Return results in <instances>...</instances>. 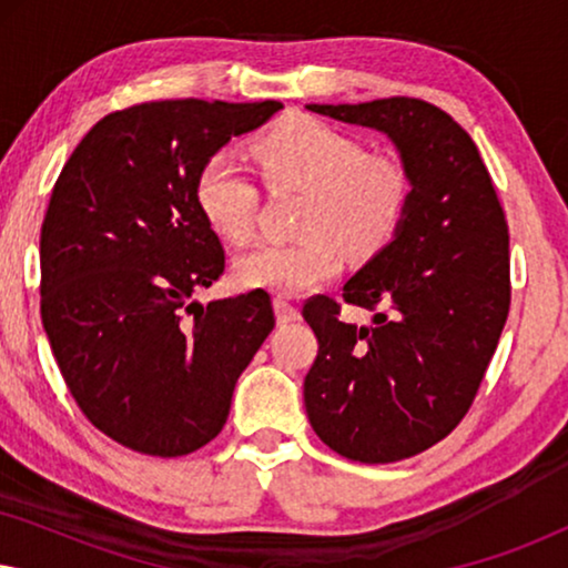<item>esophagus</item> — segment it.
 <instances>
[{"mask_svg":"<svg viewBox=\"0 0 568 568\" xmlns=\"http://www.w3.org/2000/svg\"><path fill=\"white\" fill-rule=\"evenodd\" d=\"M274 313H276V323H282V325L300 321L297 305H292V302L284 300V297H276L274 300Z\"/></svg>","mask_w":568,"mask_h":568,"instance_id":"1","label":"esophagus"}]
</instances>
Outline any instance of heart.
I'll return each instance as SVG.
<instances>
[{
  "label": "heart",
  "mask_w": 568,
  "mask_h": 568,
  "mask_svg": "<svg viewBox=\"0 0 568 568\" xmlns=\"http://www.w3.org/2000/svg\"><path fill=\"white\" fill-rule=\"evenodd\" d=\"M268 185L307 193L300 243H263L240 255L232 278L243 290L305 294L341 271V253L367 261L385 251L406 220L414 181L395 154L367 152L359 139L313 115H286L253 144ZM199 214L216 235H253L258 193L235 160L212 154L193 181Z\"/></svg>",
  "instance_id": "1"
}]
</instances>
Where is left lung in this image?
<instances>
[{
	"mask_svg": "<svg viewBox=\"0 0 568 568\" xmlns=\"http://www.w3.org/2000/svg\"><path fill=\"white\" fill-rule=\"evenodd\" d=\"M375 129L398 150L414 193L393 243L344 284L372 325L341 305L302 310L317 336L305 408L317 437L348 460L414 457L460 424L509 313V232L491 175L460 123L416 98L307 105Z\"/></svg>",
	"mask_w": 568,
	"mask_h": 568,
	"instance_id": "1",
	"label": "left lung"
}]
</instances>
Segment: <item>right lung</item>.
Here are the masks:
<instances>
[{"label":"right lung","mask_w":568,"mask_h":568,"mask_svg":"<svg viewBox=\"0 0 568 568\" xmlns=\"http://www.w3.org/2000/svg\"><path fill=\"white\" fill-rule=\"evenodd\" d=\"M276 100H158L105 115L53 185L41 227V317L82 414L154 457L204 447L227 422L237 377L274 331L266 292L191 294L224 271L193 181Z\"/></svg>","instance_id":"add662e5"}]
</instances>
